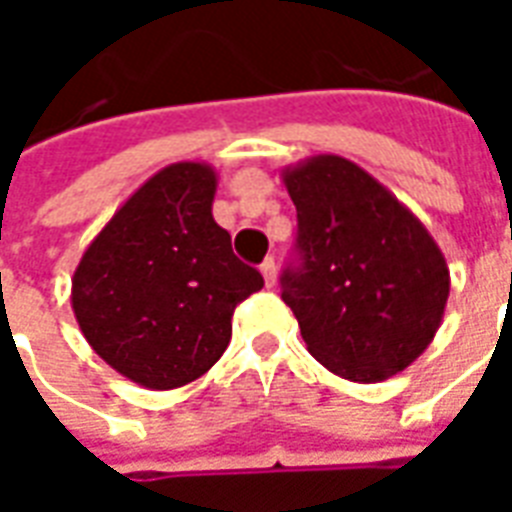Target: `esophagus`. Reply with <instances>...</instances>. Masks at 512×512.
<instances>
[{
    "label": "esophagus",
    "instance_id": "esophagus-1",
    "mask_svg": "<svg viewBox=\"0 0 512 512\" xmlns=\"http://www.w3.org/2000/svg\"><path fill=\"white\" fill-rule=\"evenodd\" d=\"M260 274H263V279H266L268 288H274V285H277V263H274V257H266V260H263Z\"/></svg>",
    "mask_w": 512,
    "mask_h": 512
}]
</instances>
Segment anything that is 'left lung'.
Returning <instances> with one entry per match:
<instances>
[{"label": "left lung", "instance_id": "8db88e82", "mask_svg": "<svg viewBox=\"0 0 512 512\" xmlns=\"http://www.w3.org/2000/svg\"><path fill=\"white\" fill-rule=\"evenodd\" d=\"M299 216L301 268L282 301L326 370L356 384L397 376L439 332L450 268L414 213L334 153L282 169Z\"/></svg>", "mask_w": 512, "mask_h": 512}]
</instances>
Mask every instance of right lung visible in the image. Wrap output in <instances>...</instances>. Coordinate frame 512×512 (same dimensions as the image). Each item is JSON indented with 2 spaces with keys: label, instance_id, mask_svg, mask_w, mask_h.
Listing matches in <instances>:
<instances>
[{
  "label": "right lung",
  "instance_id": "1",
  "mask_svg": "<svg viewBox=\"0 0 512 512\" xmlns=\"http://www.w3.org/2000/svg\"><path fill=\"white\" fill-rule=\"evenodd\" d=\"M219 172L205 161L158 169L84 249L71 307L106 365L145 389L208 373L233 334L235 307L263 288L213 219Z\"/></svg>",
  "mask_w": 512,
  "mask_h": 512
}]
</instances>
